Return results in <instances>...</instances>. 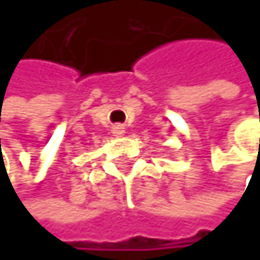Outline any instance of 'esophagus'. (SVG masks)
I'll return each mask as SVG.
<instances>
[{
  "label": "esophagus",
  "mask_w": 260,
  "mask_h": 260,
  "mask_svg": "<svg viewBox=\"0 0 260 260\" xmlns=\"http://www.w3.org/2000/svg\"><path fill=\"white\" fill-rule=\"evenodd\" d=\"M112 133L115 137H122L123 133H125V128L122 127V125H115V127L112 128Z\"/></svg>",
  "instance_id": "1"
}]
</instances>
